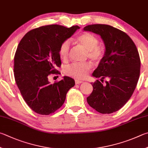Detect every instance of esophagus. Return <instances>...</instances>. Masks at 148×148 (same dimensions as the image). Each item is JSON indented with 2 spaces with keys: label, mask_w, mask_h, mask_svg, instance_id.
Returning <instances> with one entry per match:
<instances>
[{
  "label": "esophagus",
  "mask_w": 148,
  "mask_h": 148,
  "mask_svg": "<svg viewBox=\"0 0 148 148\" xmlns=\"http://www.w3.org/2000/svg\"><path fill=\"white\" fill-rule=\"evenodd\" d=\"M83 83V82L81 81V80H79V79H76V80H75V83H76V85L80 84V83Z\"/></svg>",
  "instance_id": "esophagus-1"
}]
</instances>
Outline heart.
Wrapping results in <instances>:
<instances>
[{
	"label": "heart",
	"instance_id": "b5f03b06",
	"mask_svg": "<svg viewBox=\"0 0 148 148\" xmlns=\"http://www.w3.org/2000/svg\"><path fill=\"white\" fill-rule=\"evenodd\" d=\"M76 42L87 52L88 58L93 61H98L103 58L104 52L101 48L98 47L99 41L97 37L90 33H83L76 39ZM71 42L66 40L61 44L59 48V54L63 60L68 58ZM91 65L88 62L83 63H73L65 69L66 75L70 76L84 78L90 69Z\"/></svg>",
	"mask_w": 148,
	"mask_h": 148
}]
</instances>
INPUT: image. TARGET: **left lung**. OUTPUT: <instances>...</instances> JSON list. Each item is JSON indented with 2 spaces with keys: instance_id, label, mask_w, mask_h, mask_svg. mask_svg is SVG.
<instances>
[{
  "instance_id": "left-lung-1",
  "label": "left lung",
  "mask_w": 148,
  "mask_h": 148,
  "mask_svg": "<svg viewBox=\"0 0 148 148\" xmlns=\"http://www.w3.org/2000/svg\"><path fill=\"white\" fill-rule=\"evenodd\" d=\"M84 31L100 36L106 48L103 57L92 76L109 79L103 86L100 81L91 83L93 90L87 98L88 105L102 114L119 111L135 90L140 76L139 53L130 36L107 25H88Z\"/></svg>"
}]
</instances>
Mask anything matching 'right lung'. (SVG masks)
<instances>
[{
	"instance_id": "add662e5",
	"label": "right lung",
	"mask_w": 148,
	"mask_h": 148,
	"mask_svg": "<svg viewBox=\"0 0 148 148\" xmlns=\"http://www.w3.org/2000/svg\"><path fill=\"white\" fill-rule=\"evenodd\" d=\"M79 28L78 26H43L28 32L18 43L14 57L15 79L23 99L36 113L54 112L74 86V79L68 76L53 84L48 77L59 74L56 68L61 65V44Z\"/></svg>"
}]
</instances>
